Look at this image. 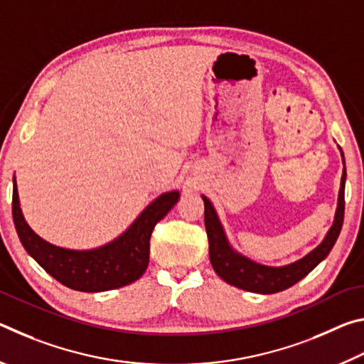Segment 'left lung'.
I'll return each instance as SVG.
<instances>
[{"label":"left lung","mask_w":364,"mask_h":364,"mask_svg":"<svg viewBox=\"0 0 364 364\" xmlns=\"http://www.w3.org/2000/svg\"><path fill=\"white\" fill-rule=\"evenodd\" d=\"M341 149V147H338ZM342 154V162L343 152ZM345 180H347V171H342L341 189H338L337 208L334 223L329 228L321 244L316 245L311 252H308L305 257L299 258L292 263L282 264V267H268V264L257 263L250 260L249 257L232 247L228 241L225 228L221 225L218 213L215 210L210 199L202 196L205 205V231L208 237V254H210V263L221 279L234 287L244 289L249 292L257 294H274L281 292L284 289L294 286L295 282L304 279L305 276L315 269L326 257L329 255L331 249L334 247L338 234H341L343 225V210H345Z\"/></svg>","instance_id":"1"}]
</instances>
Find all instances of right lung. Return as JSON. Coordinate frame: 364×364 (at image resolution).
<instances>
[{
  "mask_svg": "<svg viewBox=\"0 0 364 364\" xmlns=\"http://www.w3.org/2000/svg\"><path fill=\"white\" fill-rule=\"evenodd\" d=\"M178 199L180 191L160 194L114 241L96 249L75 250L45 241L28 226L21 208L16 176L12 178V220L23 249L60 284L80 292L112 291L139 279L149 263L154 226Z\"/></svg>",
  "mask_w": 364,
  "mask_h": 364,
  "instance_id": "right-lung-1",
  "label": "right lung"
}]
</instances>
